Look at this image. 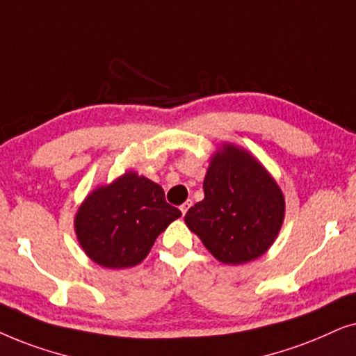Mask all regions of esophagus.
<instances>
[{
    "mask_svg": "<svg viewBox=\"0 0 356 356\" xmlns=\"http://www.w3.org/2000/svg\"><path fill=\"white\" fill-rule=\"evenodd\" d=\"M191 205H192V202H191V200H187L186 203H182V205H181V211H182V215H186L188 208H191Z\"/></svg>",
    "mask_w": 356,
    "mask_h": 356,
    "instance_id": "esophagus-1",
    "label": "esophagus"
}]
</instances>
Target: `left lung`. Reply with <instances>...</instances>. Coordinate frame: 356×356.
I'll list each match as a JSON object with an SVG mask.
<instances>
[{
  "instance_id": "1",
  "label": "left lung",
  "mask_w": 356,
  "mask_h": 356,
  "mask_svg": "<svg viewBox=\"0 0 356 356\" xmlns=\"http://www.w3.org/2000/svg\"><path fill=\"white\" fill-rule=\"evenodd\" d=\"M205 198L186 215L188 229L222 264H245L273 244L285 216L280 187L248 151L225 145L203 181Z\"/></svg>"
}]
</instances>
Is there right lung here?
<instances>
[{
    "label": "right lung",
    "mask_w": 356,
    "mask_h": 356,
    "mask_svg": "<svg viewBox=\"0 0 356 356\" xmlns=\"http://www.w3.org/2000/svg\"><path fill=\"white\" fill-rule=\"evenodd\" d=\"M182 213L169 205L158 184L127 172L89 195L74 218L84 252L107 268L140 264L154 241Z\"/></svg>",
    "instance_id": "right-lung-1"
}]
</instances>
